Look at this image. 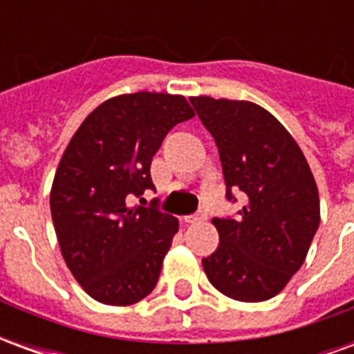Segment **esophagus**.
Returning a JSON list of instances; mask_svg holds the SVG:
<instances>
[{
  "label": "esophagus",
  "instance_id": "34e87169",
  "mask_svg": "<svg viewBox=\"0 0 354 354\" xmlns=\"http://www.w3.org/2000/svg\"><path fill=\"white\" fill-rule=\"evenodd\" d=\"M205 218H207V212H205V210H199L197 214L185 216L184 220H185V222H187V223H197V222H203Z\"/></svg>",
  "mask_w": 354,
  "mask_h": 354
}]
</instances>
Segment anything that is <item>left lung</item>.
<instances>
[{
  "label": "left lung",
  "instance_id": "left-lung-1",
  "mask_svg": "<svg viewBox=\"0 0 354 354\" xmlns=\"http://www.w3.org/2000/svg\"><path fill=\"white\" fill-rule=\"evenodd\" d=\"M212 134L225 180V199L245 207L214 218L220 245L203 269L223 296L266 301L305 261L320 223L319 189L301 149L267 109L245 100L189 98Z\"/></svg>",
  "mask_w": 354,
  "mask_h": 354
}]
</instances>
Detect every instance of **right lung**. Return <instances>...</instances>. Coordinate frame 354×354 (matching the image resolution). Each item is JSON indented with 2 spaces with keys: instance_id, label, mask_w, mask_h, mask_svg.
I'll return each mask as SVG.
<instances>
[{
  "instance_id": "add662e5",
  "label": "right lung",
  "mask_w": 354,
  "mask_h": 354,
  "mask_svg": "<svg viewBox=\"0 0 354 354\" xmlns=\"http://www.w3.org/2000/svg\"><path fill=\"white\" fill-rule=\"evenodd\" d=\"M193 115L178 94H121L88 113L66 147L50 216L66 266L96 301L132 305L159 281L178 220L155 199L131 203L155 189L153 155L170 129Z\"/></svg>"
}]
</instances>
